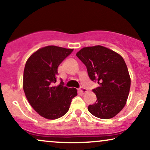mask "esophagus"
<instances>
[{
    "label": "esophagus",
    "mask_w": 150,
    "mask_h": 150,
    "mask_svg": "<svg viewBox=\"0 0 150 150\" xmlns=\"http://www.w3.org/2000/svg\"><path fill=\"white\" fill-rule=\"evenodd\" d=\"M80 91L81 92L82 94H85L87 93L88 91L87 89H85V88H83V87H81V89H80Z\"/></svg>",
    "instance_id": "esophagus-1"
}]
</instances>
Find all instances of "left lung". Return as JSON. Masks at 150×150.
<instances>
[{
    "instance_id": "left-lung-1",
    "label": "left lung",
    "mask_w": 150,
    "mask_h": 150,
    "mask_svg": "<svg viewBox=\"0 0 150 150\" xmlns=\"http://www.w3.org/2000/svg\"><path fill=\"white\" fill-rule=\"evenodd\" d=\"M76 56L87 67L90 79L99 85L93 89L97 100L88 110L100 119L114 117L126 105L130 92V76L123 57L102 46L85 47Z\"/></svg>"
}]
</instances>
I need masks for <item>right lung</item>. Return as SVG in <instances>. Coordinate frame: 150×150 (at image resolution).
Segmentation results:
<instances>
[{"label":"right lung","mask_w":150,"mask_h":150,"mask_svg":"<svg viewBox=\"0 0 150 150\" xmlns=\"http://www.w3.org/2000/svg\"><path fill=\"white\" fill-rule=\"evenodd\" d=\"M74 49L55 46L41 48L26 61L23 74V89L30 106L48 120H55L68 111L71 101L77 96L75 88L63 83L55 86L58 67Z\"/></svg>","instance_id":"right-lung-1"}]
</instances>
